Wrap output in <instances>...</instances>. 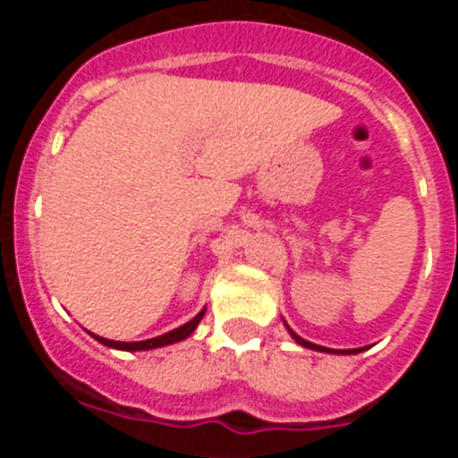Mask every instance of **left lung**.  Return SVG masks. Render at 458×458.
<instances>
[{
    "label": "left lung",
    "instance_id": "left-lung-1",
    "mask_svg": "<svg viewBox=\"0 0 458 458\" xmlns=\"http://www.w3.org/2000/svg\"><path fill=\"white\" fill-rule=\"evenodd\" d=\"M286 330H289L291 337L295 339V342L301 344V346H305V349H311V351H321V353H339V355H349V353H360L362 349H349V351H335V349H326V346H318V344H311L307 342V339H302L301 335H295L293 330H291L289 326H286Z\"/></svg>",
    "mask_w": 458,
    "mask_h": 458
}]
</instances>
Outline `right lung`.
<instances>
[{
	"instance_id": "obj_1",
	"label": "right lung",
	"mask_w": 458,
	"mask_h": 458,
	"mask_svg": "<svg viewBox=\"0 0 458 458\" xmlns=\"http://www.w3.org/2000/svg\"><path fill=\"white\" fill-rule=\"evenodd\" d=\"M206 310H201L192 321H188L185 326L176 327L172 333H165L160 337H153V339H144V342H114V339H105L98 337V335H93V337L98 339L100 344L109 346V349H119V351H151V349H160V346H169V344H176V342H183L185 337L194 333V327L199 326V321L204 318Z\"/></svg>"
}]
</instances>
